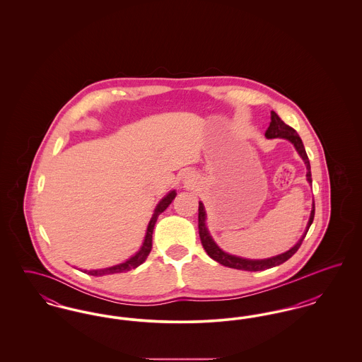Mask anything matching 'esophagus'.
I'll return each mask as SVG.
<instances>
[{
    "label": "esophagus",
    "mask_w": 362,
    "mask_h": 362,
    "mask_svg": "<svg viewBox=\"0 0 362 362\" xmlns=\"http://www.w3.org/2000/svg\"><path fill=\"white\" fill-rule=\"evenodd\" d=\"M183 183L186 187H194L197 185V177L192 173H185L183 176Z\"/></svg>",
    "instance_id": "34e87169"
}]
</instances>
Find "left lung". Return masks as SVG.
<instances>
[{"label": "left lung", "instance_id": "obj_1", "mask_svg": "<svg viewBox=\"0 0 362 362\" xmlns=\"http://www.w3.org/2000/svg\"><path fill=\"white\" fill-rule=\"evenodd\" d=\"M266 138H284L288 139L289 142H292L293 146L296 148L297 153L303 158L305 167H307V180L308 183L312 185V177H310V164L308 160V156L305 152V148L303 145V141L300 136L296 133V130L292 129L291 126H288L285 122L282 121L274 111H272V122L270 126L267 127L266 133H264ZM315 217V204H312V210H310V220L307 228L303 233V236L300 238V240L297 241L293 245L291 250H288L286 252H282L276 257L266 259H247L241 258V257H236V255H230L228 252L223 251L217 243L213 240L209 229L206 226V210L202 202H199V209H198V229H199V238H201V243L207 252V255L211 259H214L216 262H218L220 264L230 267V269H238V270H245V272H262L266 269H272L282 264L284 262H286L288 259L292 258L293 255L297 252V250L300 248L301 243L304 240L308 229H310V224L313 221Z\"/></svg>", "mask_w": 362, "mask_h": 362}]
</instances>
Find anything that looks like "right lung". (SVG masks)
I'll use <instances>...</instances> for the list:
<instances>
[{"label": "right lung", "mask_w": 362, "mask_h": 362, "mask_svg": "<svg viewBox=\"0 0 362 362\" xmlns=\"http://www.w3.org/2000/svg\"><path fill=\"white\" fill-rule=\"evenodd\" d=\"M175 197H176V191L173 189L165 197H163L161 201L157 204L155 211H153V216H152V218L148 224V228H146V233H145V238L142 241V245L133 257H130L127 260L122 262L119 264H115V266H110V267H105V269H98V270H83V273L95 276H110V274H117V273H126L132 269H136L139 264H142L146 260L148 255L151 254V250H152V235H153V228H155L157 217L171 205Z\"/></svg>", "instance_id": "obj_1"}]
</instances>
